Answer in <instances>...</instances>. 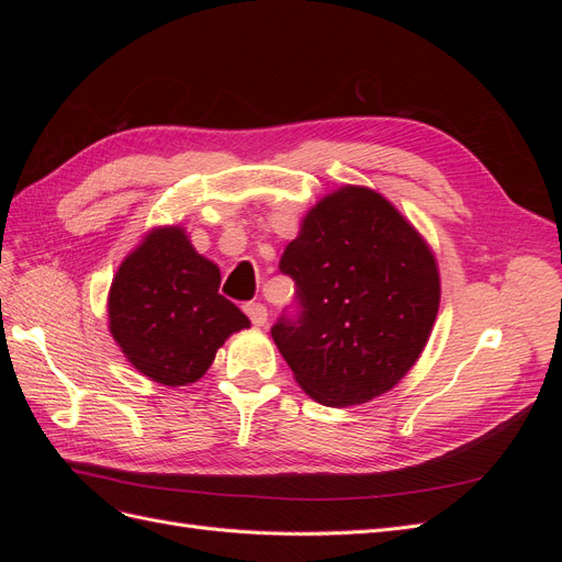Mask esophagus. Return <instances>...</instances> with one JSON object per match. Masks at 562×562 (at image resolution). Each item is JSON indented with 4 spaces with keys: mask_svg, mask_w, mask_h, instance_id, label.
<instances>
[{
    "mask_svg": "<svg viewBox=\"0 0 562 562\" xmlns=\"http://www.w3.org/2000/svg\"><path fill=\"white\" fill-rule=\"evenodd\" d=\"M244 312L248 314L252 326L260 328V326H265V323H267V307H265V304H260V302H248L246 307H244Z\"/></svg>",
    "mask_w": 562,
    "mask_h": 562,
    "instance_id": "obj_1",
    "label": "esophagus"
}]
</instances>
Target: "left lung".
<instances>
[{"label":"left lung","instance_id":"left-lung-1","mask_svg":"<svg viewBox=\"0 0 562 562\" xmlns=\"http://www.w3.org/2000/svg\"><path fill=\"white\" fill-rule=\"evenodd\" d=\"M279 269L302 314L271 337L295 382L328 407L394 389L422 356L440 302L436 255L380 192L342 184L316 201Z\"/></svg>","mask_w":562,"mask_h":562}]
</instances>
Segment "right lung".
Instances as JSON below:
<instances>
[{"instance_id":"add662e5","label":"right lung","mask_w":562,"mask_h":562,"mask_svg":"<svg viewBox=\"0 0 562 562\" xmlns=\"http://www.w3.org/2000/svg\"><path fill=\"white\" fill-rule=\"evenodd\" d=\"M217 288L220 267L196 252L184 227H151L119 265L108 295L110 333L126 361L164 386L206 375L225 339L250 328Z\"/></svg>"}]
</instances>
